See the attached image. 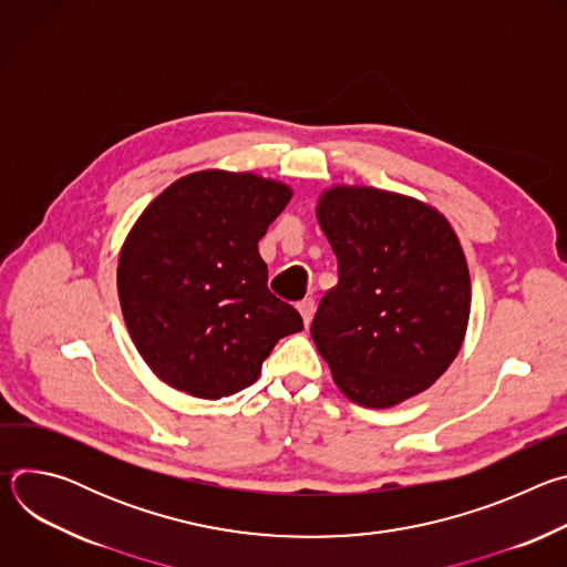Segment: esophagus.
I'll use <instances>...</instances> for the list:
<instances>
[{"mask_svg": "<svg viewBox=\"0 0 567 567\" xmlns=\"http://www.w3.org/2000/svg\"><path fill=\"white\" fill-rule=\"evenodd\" d=\"M298 311H300V316H302V320H305V326H309L311 318H313V311H316V302H313V298H305V300H300V302H298Z\"/></svg>", "mask_w": 567, "mask_h": 567, "instance_id": "esophagus-1", "label": "esophagus"}]
</instances>
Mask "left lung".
Segmentation results:
<instances>
[{
    "label": "left lung",
    "mask_w": 567,
    "mask_h": 567,
    "mask_svg": "<svg viewBox=\"0 0 567 567\" xmlns=\"http://www.w3.org/2000/svg\"><path fill=\"white\" fill-rule=\"evenodd\" d=\"M339 262L311 339L341 392L390 409L433 385L457 357L471 278L449 219L429 204L365 186H334L316 206Z\"/></svg>",
    "instance_id": "8db88e82"
}]
</instances>
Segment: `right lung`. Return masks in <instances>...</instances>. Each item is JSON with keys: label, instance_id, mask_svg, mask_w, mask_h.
I'll list each match as a JSON object with an SVG mask.
<instances>
[{"label": "right lung", "instance_id": "obj_1", "mask_svg": "<svg viewBox=\"0 0 567 567\" xmlns=\"http://www.w3.org/2000/svg\"><path fill=\"white\" fill-rule=\"evenodd\" d=\"M291 188L254 173L177 179L136 219L118 258L127 332L168 385L221 399L258 381L274 346L302 330L267 287L258 241Z\"/></svg>", "mask_w": 567, "mask_h": 567}]
</instances>
